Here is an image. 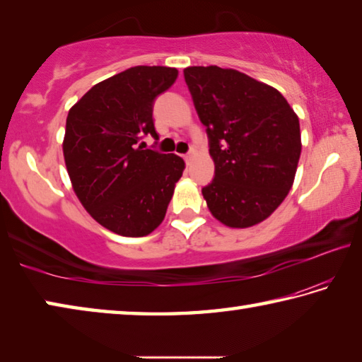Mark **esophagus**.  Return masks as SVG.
I'll return each instance as SVG.
<instances>
[{
	"label": "esophagus",
	"mask_w": 362,
	"mask_h": 362,
	"mask_svg": "<svg viewBox=\"0 0 362 362\" xmlns=\"http://www.w3.org/2000/svg\"><path fill=\"white\" fill-rule=\"evenodd\" d=\"M194 155H196V151H194V150H192L189 153H187V155H185V159H187V161H189V159H193V158H194Z\"/></svg>",
	"instance_id": "esophagus-1"
}]
</instances>
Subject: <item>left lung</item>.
<instances>
[{"mask_svg": "<svg viewBox=\"0 0 362 362\" xmlns=\"http://www.w3.org/2000/svg\"><path fill=\"white\" fill-rule=\"evenodd\" d=\"M209 137L216 177L203 188L220 223L249 228L278 209L296 179L298 116L273 86L217 65L183 70Z\"/></svg>", "mask_w": 362, "mask_h": 362, "instance_id": "left-lung-1", "label": "left lung"}]
</instances>
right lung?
Returning <instances> with one entry per match:
<instances>
[{
    "label": "right lung",
    "mask_w": 362,
    "mask_h": 362,
    "mask_svg": "<svg viewBox=\"0 0 362 362\" xmlns=\"http://www.w3.org/2000/svg\"><path fill=\"white\" fill-rule=\"evenodd\" d=\"M179 76L170 66H132L93 86L66 116L64 159L73 192L97 223L121 236L155 231L185 161L144 150L156 136L153 102Z\"/></svg>",
    "instance_id": "right-lung-1"
}]
</instances>
